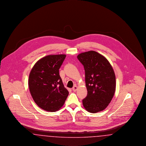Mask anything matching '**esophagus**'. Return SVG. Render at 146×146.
Instances as JSON below:
<instances>
[{
    "mask_svg": "<svg viewBox=\"0 0 146 146\" xmlns=\"http://www.w3.org/2000/svg\"><path fill=\"white\" fill-rule=\"evenodd\" d=\"M77 89H78V87H77L76 85H74V86L72 88V90H73V91H76L77 90Z\"/></svg>",
    "mask_w": 146,
    "mask_h": 146,
    "instance_id": "1",
    "label": "esophagus"
}]
</instances>
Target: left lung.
Masks as SVG:
<instances>
[{"mask_svg": "<svg viewBox=\"0 0 146 146\" xmlns=\"http://www.w3.org/2000/svg\"><path fill=\"white\" fill-rule=\"evenodd\" d=\"M84 66L87 96L83 100L85 109L92 113L106 108L114 95L116 81L111 64L107 58L95 51L77 56Z\"/></svg>", "mask_w": 146, "mask_h": 146, "instance_id": "obj_1", "label": "left lung"}]
</instances>
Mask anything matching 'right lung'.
Here are the masks:
<instances>
[{"label": "right lung", "instance_id": "1", "mask_svg": "<svg viewBox=\"0 0 146 146\" xmlns=\"http://www.w3.org/2000/svg\"><path fill=\"white\" fill-rule=\"evenodd\" d=\"M66 57L64 54L46 56L35 63L31 70L28 86L31 96L35 104L46 111L59 110L68 95L59 74Z\"/></svg>", "mask_w": 146, "mask_h": 146}]
</instances>
